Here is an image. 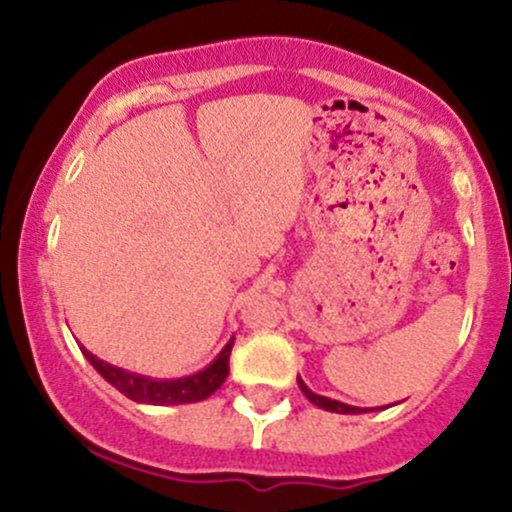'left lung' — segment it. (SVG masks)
Wrapping results in <instances>:
<instances>
[{
  "mask_svg": "<svg viewBox=\"0 0 512 512\" xmlns=\"http://www.w3.org/2000/svg\"><path fill=\"white\" fill-rule=\"evenodd\" d=\"M298 387L303 390V395L310 399V402L315 404V407L325 409V411H334V414H366L368 409H361V407H351V404H344V402H337V399H330V397H322V395H315L313 390H308L305 383L301 378H298Z\"/></svg>",
  "mask_w": 512,
  "mask_h": 512,
  "instance_id": "obj_1",
  "label": "left lung"
}]
</instances>
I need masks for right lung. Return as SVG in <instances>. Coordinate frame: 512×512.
<instances>
[{"mask_svg":"<svg viewBox=\"0 0 512 512\" xmlns=\"http://www.w3.org/2000/svg\"><path fill=\"white\" fill-rule=\"evenodd\" d=\"M233 342L236 337H231V342L223 346V351L214 361L209 363L207 368L199 370L195 375H185V378H175V380H156V378H146V375L139 373H129L125 368L110 366V363L101 361L98 356H93L91 351H84V356L88 358L93 368L108 380L110 385L117 387L122 395L134 399V402L142 404H190V402H202L214 395L216 390L223 385V380L228 378V356H231Z\"/></svg>","mask_w":512,"mask_h":512,"instance_id":"right-lung-1","label":"right lung"}]
</instances>
